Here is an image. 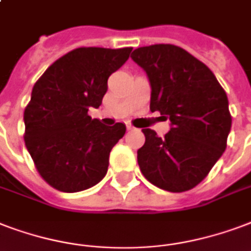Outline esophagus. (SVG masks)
<instances>
[{
  "instance_id": "esophagus-1",
  "label": "esophagus",
  "mask_w": 251,
  "mask_h": 251,
  "mask_svg": "<svg viewBox=\"0 0 251 251\" xmlns=\"http://www.w3.org/2000/svg\"><path fill=\"white\" fill-rule=\"evenodd\" d=\"M126 129H127V130H134V129H135V127H134V126L131 125L130 122H126Z\"/></svg>"
}]
</instances>
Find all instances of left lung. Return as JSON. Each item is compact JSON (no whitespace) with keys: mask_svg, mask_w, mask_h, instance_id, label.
<instances>
[{"mask_svg":"<svg viewBox=\"0 0 251 251\" xmlns=\"http://www.w3.org/2000/svg\"><path fill=\"white\" fill-rule=\"evenodd\" d=\"M131 59L150 80V110L171 122L163 138L142 129L146 141L137 151L141 172L168 192L192 189L226 149L232 126L226 93L204 63L177 46L139 47Z\"/></svg>","mask_w":251,"mask_h":251,"instance_id":"left-lung-1","label":"left lung"}]
</instances>
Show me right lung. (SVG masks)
<instances>
[{
    "label": "right lung",
    "mask_w": 251,
    "mask_h": 251,
    "mask_svg": "<svg viewBox=\"0 0 251 251\" xmlns=\"http://www.w3.org/2000/svg\"><path fill=\"white\" fill-rule=\"evenodd\" d=\"M131 47L72 50L45 71L24 113L25 145L45 181L62 192L93 187L106 175L109 154L126 126L88 116L108 91L109 76L129 59Z\"/></svg>",
    "instance_id": "obj_1"
}]
</instances>
